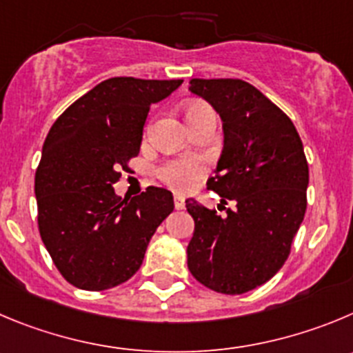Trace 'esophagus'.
Masks as SVG:
<instances>
[{"instance_id":"1","label":"esophagus","mask_w":353,"mask_h":353,"mask_svg":"<svg viewBox=\"0 0 353 353\" xmlns=\"http://www.w3.org/2000/svg\"><path fill=\"white\" fill-rule=\"evenodd\" d=\"M184 205H186V203H184V196L174 195V207H176L177 210H181L184 209Z\"/></svg>"}]
</instances>
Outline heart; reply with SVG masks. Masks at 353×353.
Instances as JSON below:
<instances>
[{
  "instance_id": "b5f03b06",
  "label": "heart",
  "mask_w": 353,
  "mask_h": 353,
  "mask_svg": "<svg viewBox=\"0 0 353 353\" xmlns=\"http://www.w3.org/2000/svg\"><path fill=\"white\" fill-rule=\"evenodd\" d=\"M207 111H212L207 104L203 102H193L186 108V120H193L199 114L207 113ZM205 172V165L203 161L196 157H184V158H176V160L165 161L163 165L158 169V176L167 186L174 188V190H188L192 186L196 179L203 176Z\"/></svg>"
}]
</instances>
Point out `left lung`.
Instances as JSON below:
<instances>
[{"instance_id":"obj_1","label":"left lung","mask_w":353,"mask_h":353,"mask_svg":"<svg viewBox=\"0 0 353 353\" xmlns=\"http://www.w3.org/2000/svg\"><path fill=\"white\" fill-rule=\"evenodd\" d=\"M219 113L225 146L207 188L233 200L225 216L186 200L195 232L188 268L200 284L243 294L275 275L291 252L306 210L308 163L291 118L251 83L233 78L190 81Z\"/></svg>"}]
</instances>
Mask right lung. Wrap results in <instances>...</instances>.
<instances>
[{"mask_svg": "<svg viewBox=\"0 0 353 353\" xmlns=\"http://www.w3.org/2000/svg\"><path fill=\"white\" fill-rule=\"evenodd\" d=\"M181 83L110 78L52 125L34 177L38 228L57 270L74 288L104 291L127 282L174 210L169 190L150 186L128 200L113 184L139 154L151 104Z\"/></svg>", "mask_w": 353, "mask_h": 353, "instance_id": "right-lung-1", "label": "right lung"}]
</instances>
